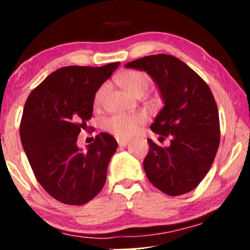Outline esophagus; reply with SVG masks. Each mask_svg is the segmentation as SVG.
I'll return each mask as SVG.
<instances>
[{"label": "esophagus", "instance_id": "1", "mask_svg": "<svg viewBox=\"0 0 250 250\" xmlns=\"http://www.w3.org/2000/svg\"><path fill=\"white\" fill-rule=\"evenodd\" d=\"M117 142H118V146H127V143L129 142V139H117Z\"/></svg>", "mask_w": 250, "mask_h": 250}]
</instances>
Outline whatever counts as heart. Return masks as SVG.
Segmentation results:
<instances>
[{
    "label": "heart",
    "mask_w": 250,
    "mask_h": 250,
    "mask_svg": "<svg viewBox=\"0 0 250 250\" xmlns=\"http://www.w3.org/2000/svg\"><path fill=\"white\" fill-rule=\"evenodd\" d=\"M118 83L124 90L133 97L143 95L150 86V77L146 73L138 70H126L118 76ZM108 86L104 85L99 88L94 97V105L100 107L104 98L107 93ZM146 116L143 114L134 115H115L105 119L104 128L119 139L128 138L138 131L142 124H145Z\"/></svg>",
    "instance_id": "obj_1"
}]
</instances>
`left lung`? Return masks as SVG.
Instances as JSON below:
<instances>
[{
    "label": "left lung",
    "mask_w": 250,
    "mask_h": 250,
    "mask_svg": "<svg viewBox=\"0 0 250 250\" xmlns=\"http://www.w3.org/2000/svg\"><path fill=\"white\" fill-rule=\"evenodd\" d=\"M125 67L145 70L164 102L150 128L160 138L169 136L170 145L163 148L148 140L146 177L168 196L190 192L210 169L220 146V118L210 88L187 63L168 54L143 57Z\"/></svg>",
    "instance_id": "obj_1"
}]
</instances>
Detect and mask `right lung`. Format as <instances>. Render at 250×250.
<instances>
[{
	"mask_svg": "<svg viewBox=\"0 0 250 250\" xmlns=\"http://www.w3.org/2000/svg\"><path fill=\"white\" fill-rule=\"evenodd\" d=\"M119 64L59 68L27 99L20 124L22 148L37 181L60 203L84 205L104 186L117 141L102 132L83 151L77 136L92 117L95 93Z\"/></svg>",
	"mask_w": 250,
	"mask_h": 250,
	"instance_id": "add662e5",
	"label": "right lung"
}]
</instances>
